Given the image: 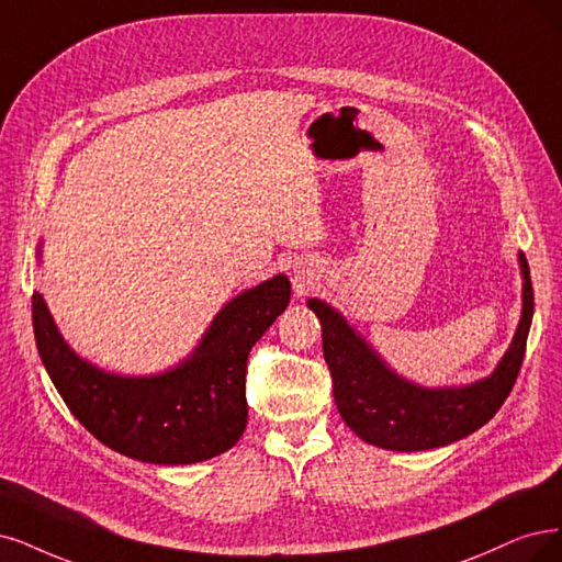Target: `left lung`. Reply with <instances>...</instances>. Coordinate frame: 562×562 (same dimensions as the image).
<instances>
[{"label": "left lung", "mask_w": 562, "mask_h": 562, "mask_svg": "<svg viewBox=\"0 0 562 562\" xmlns=\"http://www.w3.org/2000/svg\"><path fill=\"white\" fill-rule=\"evenodd\" d=\"M518 266L524 289L516 334L491 375L461 386L432 389L405 380L334 305L307 299L322 324L338 412L363 442L389 451L438 449L468 438L495 417L521 370L532 324V282L524 252H518Z\"/></svg>", "instance_id": "8db88e82"}]
</instances>
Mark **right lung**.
<instances>
[{
    "label": "right lung",
    "mask_w": 562,
    "mask_h": 562,
    "mask_svg": "<svg viewBox=\"0 0 562 562\" xmlns=\"http://www.w3.org/2000/svg\"><path fill=\"white\" fill-rule=\"evenodd\" d=\"M44 240L36 247L41 261ZM278 273L222 305L199 345L153 375H120L90 363L59 334L44 294L32 296L38 357L74 417L94 438L134 461L192 465L232 449L247 426L249 349L289 305Z\"/></svg>",
    "instance_id": "1"
}]
</instances>
